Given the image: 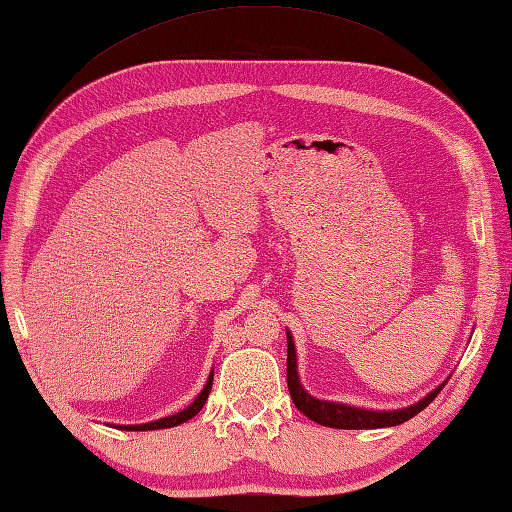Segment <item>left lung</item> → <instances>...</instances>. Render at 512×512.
I'll list each match as a JSON object with an SVG mask.
<instances>
[{"mask_svg":"<svg viewBox=\"0 0 512 512\" xmlns=\"http://www.w3.org/2000/svg\"><path fill=\"white\" fill-rule=\"evenodd\" d=\"M447 382H443L438 388L412 403L408 408L401 410H364V408H353L347 403H334V401H323L312 397L301 382H299V371H296V349L294 340L288 331V388L294 406L299 408L307 419H312L325 427H336V430H377V427H392L399 423H406L408 419L417 417L421 410H425L430 403L436 399L438 392L443 390Z\"/></svg>","mask_w":512,"mask_h":512,"instance_id":"8db88e82","label":"left lung"}]
</instances>
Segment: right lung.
<instances>
[{
	"mask_svg": "<svg viewBox=\"0 0 512 512\" xmlns=\"http://www.w3.org/2000/svg\"><path fill=\"white\" fill-rule=\"evenodd\" d=\"M211 386H213V373L209 375L205 388L200 390V395L189 403V406L181 412L172 414V417H165V419H159V421H152V423H144V425H117L120 430H130V432H148V430H165V427H174V425H181L185 421H189L192 417H196V414L202 410V406H205V401L209 397L211 392Z\"/></svg>",
	"mask_w": 512,
	"mask_h": 512,
	"instance_id": "1",
	"label": "right lung"
}]
</instances>
